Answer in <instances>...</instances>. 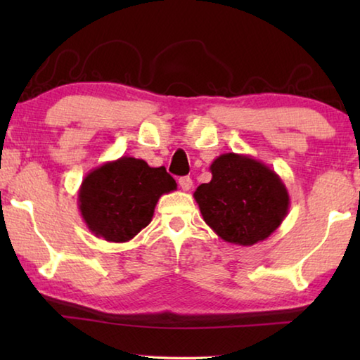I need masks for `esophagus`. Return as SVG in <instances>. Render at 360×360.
<instances>
[{
    "label": "esophagus",
    "mask_w": 360,
    "mask_h": 360,
    "mask_svg": "<svg viewBox=\"0 0 360 360\" xmlns=\"http://www.w3.org/2000/svg\"><path fill=\"white\" fill-rule=\"evenodd\" d=\"M179 187L184 192L191 191V188H192V179L188 178V176H182V178H179Z\"/></svg>",
    "instance_id": "esophagus-1"
}]
</instances>
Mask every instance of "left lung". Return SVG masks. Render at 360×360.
Instances as JSON below:
<instances>
[{"label":"left lung","instance_id":"8db88e82","mask_svg":"<svg viewBox=\"0 0 360 360\" xmlns=\"http://www.w3.org/2000/svg\"><path fill=\"white\" fill-rule=\"evenodd\" d=\"M212 178L193 193L203 221L231 245L264 241L288 216L290 198L281 178L251 155H219Z\"/></svg>","mask_w":360,"mask_h":360}]
</instances>
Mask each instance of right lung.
I'll return each mask as SVG.
<instances>
[{"label":"right lung","instance_id":"add662e5","mask_svg":"<svg viewBox=\"0 0 360 360\" xmlns=\"http://www.w3.org/2000/svg\"><path fill=\"white\" fill-rule=\"evenodd\" d=\"M176 187L165 167L152 168L141 158L124 155L85 176L77 205L96 238L125 243L149 225L158 198Z\"/></svg>","mask_w":360,"mask_h":360}]
</instances>
